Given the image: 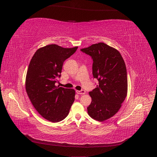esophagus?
Instances as JSON below:
<instances>
[{"instance_id":"esophagus-1","label":"esophagus","mask_w":157,"mask_h":157,"mask_svg":"<svg viewBox=\"0 0 157 157\" xmlns=\"http://www.w3.org/2000/svg\"><path fill=\"white\" fill-rule=\"evenodd\" d=\"M76 92H77L78 94H82V95L86 94V91H85V90H77V91H76Z\"/></svg>"}]
</instances>
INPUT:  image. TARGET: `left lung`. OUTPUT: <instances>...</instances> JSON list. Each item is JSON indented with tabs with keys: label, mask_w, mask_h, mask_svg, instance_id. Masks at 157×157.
I'll list each match as a JSON object with an SVG mask.
<instances>
[{
	"label": "left lung",
	"mask_w": 157,
	"mask_h": 157,
	"mask_svg": "<svg viewBox=\"0 0 157 157\" xmlns=\"http://www.w3.org/2000/svg\"><path fill=\"white\" fill-rule=\"evenodd\" d=\"M92 57V74L99 81L89 94L92 102L87 107L88 115L103 122L119 111L128 92L126 67L120 52L99 42L80 50Z\"/></svg>",
	"instance_id": "8db88e82"
}]
</instances>
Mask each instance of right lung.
I'll return each instance as SVG.
<instances>
[{
    "label": "right lung",
    "mask_w": 157,
    "mask_h": 157,
    "mask_svg": "<svg viewBox=\"0 0 157 157\" xmlns=\"http://www.w3.org/2000/svg\"><path fill=\"white\" fill-rule=\"evenodd\" d=\"M77 48L49 44L38 49L30 61L25 78L27 94L36 111L50 122L63 120L75 101V90L55 84L60 77L64 61Z\"/></svg>",
    "instance_id": "1"
}]
</instances>
